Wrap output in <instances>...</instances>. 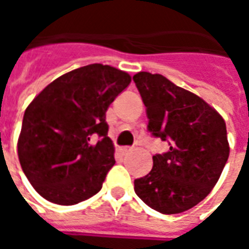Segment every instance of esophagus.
Returning <instances> with one entry per match:
<instances>
[{"label": "esophagus", "instance_id": "obj_1", "mask_svg": "<svg viewBox=\"0 0 249 249\" xmlns=\"http://www.w3.org/2000/svg\"><path fill=\"white\" fill-rule=\"evenodd\" d=\"M133 151V148H130V146H120L119 148V152L124 156V155H128L129 152Z\"/></svg>", "mask_w": 249, "mask_h": 249}]
</instances>
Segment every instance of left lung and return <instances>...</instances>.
<instances>
[{
    "mask_svg": "<svg viewBox=\"0 0 249 249\" xmlns=\"http://www.w3.org/2000/svg\"><path fill=\"white\" fill-rule=\"evenodd\" d=\"M146 108L148 130L169 142L153 156V168L135 180V192L164 214L181 213L207 197L230 156L225 121L195 93L161 74L133 76Z\"/></svg>",
    "mask_w": 249,
    "mask_h": 249,
    "instance_id": "obj_1",
    "label": "left lung"
}]
</instances>
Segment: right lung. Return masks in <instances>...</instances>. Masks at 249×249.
I'll use <instances>...</instances> for the list:
<instances>
[{
    "mask_svg": "<svg viewBox=\"0 0 249 249\" xmlns=\"http://www.w3.org/2000/svg\"><path fill=\"white\" fill-rule=\"evenodd\" d=\"M129 84L126 71L90 64L56 78L29 104L18 137V159L42 197L74 205L101 189L116 162L105 113ZM94 135L99 136L96 144Z\"/></svg>",
    "mask_w": 249,
    "mask_h": 249,
    "instance_id": "right-lung-1",
    "label": "right lung"
}]
</instances>
